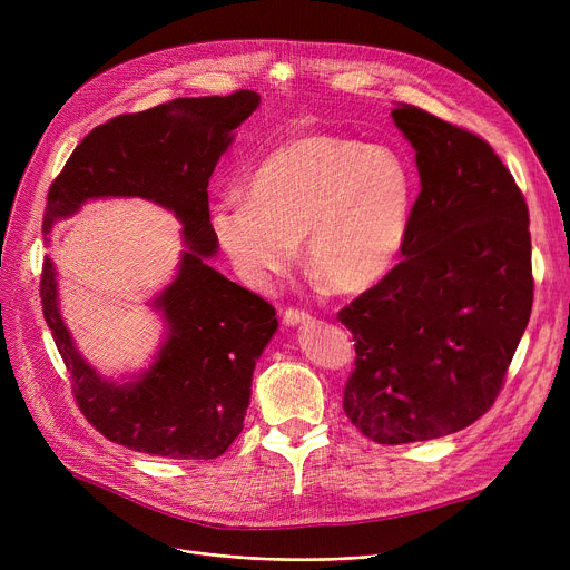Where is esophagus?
Segmentation results:
<instances>
[{
    "mask_svg": "<svg viewBox=\"0 0 570 570\" xmlns=\"http://www.w3.org/2000/svg\"><path fill=\"white\" fill-rule=\"evenodd\" d=\"M307 323H312V316L303 309H286L284 312V325L295 327V325H307Z\"/></svg>",
    "mask_w": 570,
    "mask_h": 570,
    "instance_id": "34e87169",
    "label": "esophagus"
}]
</instances>
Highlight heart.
<instances>
[{
  "label": "heart",
  "mask_w": 570,
  "mask_h": 570,
  "mask_svg": "<svg viewBox=\"0 0 570 570\" xmlns=\"http://www.w3.org/2000/svg\"><path fill=\"white\" fill-rule=\"evenodd\" d=\"M413 175L391 147L333 134L279 142L247 179V198H224L213 230L235 273L267 288L307 263L340 293H361L395 265L409 233Z\"/></svg>",
  "instance_id": "obj_1"
}]
</instances>
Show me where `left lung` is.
<instances>
[{
	"label": "left lung",
	"mask_w": 570,
	"mask_h": 570,
	"mask_svg": "<svg viewBox=\"0 0 570 570\" xmlns=\"http://www.w3.org/2000/svg\"><path fill=\"white\" fill-rule=\"evenodd\" d=\"M421 175L404 261L340 312L355 340L344 413L400 445L475 423L497 400L533 303L529 209L475 134L397 104Z\"/></svg>",
	"instance_id": "obj_1"
}]
</instances>
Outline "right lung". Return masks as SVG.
Wrapping results in <instances>:
<instances>
[{
  "mask_svg": "<svg viewBox=\"0 0 570 570\" xmlns=\"http://www.w3.org/2000/svg\"><path fill=\"white\" fill-rule=\"evenodd\" d=\"M261 97H187L112 117L73 149L48 191L46 243L57 222L87 200L145 198L183 224L177 273L153 301L164 337L145 370L110 379L78 351L59 312L57 269L43 261V318L92 428L131 451L170 460H215L243 432L254 367L277 333L273 305L207 263L219 249L207 183Z\"/></svg>",
  "mask_w": 570,
  "mask_h": 570,
  "instance_id": "1",
  "label": "right lung"
}]
</instances>
